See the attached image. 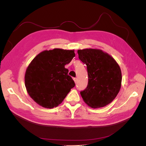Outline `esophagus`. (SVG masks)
Here are the masks:
<instances>
[{
    "instance_id": "1",
    "label": "esophagus",
    "mask_w": 146,
    "mask_h": 146,
    "mask_svg": "<svg viewBox=\"0 0 146 146\" xmlns=\"http://www.w3.org/2000/svg\"><path fill=\"white\" fill-rule=\"evenodd\" d=\"M73 80H74V82L76 83L77 82V78H73Z\"/></svg>"
}]
</instances>
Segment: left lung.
<instances>
[{
	"mask_svg": "<svg viewBox=\"0 0 146 146\" xmlns=\"http://www.w3.org/2000/svg\"><path fill=\"white\" fill-rule=\"evenodd\" d=\"M78 58L86 65L88 86L80 92L83 101L91 108L108 105L115 99L121 87L122 73L113 57L102 50H78Z\"/></svg>",
	"mask_w": 146,
	"mask_h": 146,
	"instance_id": "1",
	"label": "left lung"
}]
</instances>
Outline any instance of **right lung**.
Returning <instances> with one entry per match:
<instances>
[{
	"label": "right lung",
	"instance_id": "1",
	"mask_svg": "<svg viewBox=\"0 0 146 146\" xmlns=\"http://www.w3.org/2000/svg\"><path fill=\"white\" fill-rule=\"evenodd\" d=\"M74 50L54 48L35 57L25 74V85L29 96L42 107L58 106L75 86L65 65L75 56Z\"/></svg>",
	"mask_w": 146,
	"mask_h": 146
}]
</instances>
